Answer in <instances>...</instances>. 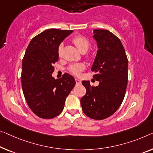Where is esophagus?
I'll list each match as a JSON object with an SVG mask.
<instances>
[{
	"instance_id": "34e87169",
	"label": "esophagus",
	"mask_w": 153,
	"mask_h": 153,
	"mask_svg": "<svg viewBox=\"0 0 153 153\" xmlns=\"http://www.w3.org/2000/svg\"><path fill=\"white\" fill-rule=\"evenodd\" d=\"M76 82L77 84H81V80L77 78H76Z\"/></svg>"
}]
</instances>
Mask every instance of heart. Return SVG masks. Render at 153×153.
<instances>
[{"label": "heart", "mask_w": 153, "mask_h": 153, "mask_svg": "<svg viewBox=\"0 0 153 153\" xmlns=\"http://www.w3.org/2000/svg\"><path fill=\"white\" fill-rule=\"evenodd\" d=\"M73 42L75 44V45L77 47V49L80 52L82 51H86L88 48L90 47V42L88 41L85 37L84 36H76L74 39H73ZM63 47V44H60V46L58 47V53L60 55L61 51H62ZM84 69V65L82 63H77L71 65L69 68V70L70 72L75 75H79L80 74L82 71Z\"/></svg>", "instance_id": "heart-1"}]
</instances>
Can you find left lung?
I'll return each mask as SVG.
<instances>
[{
  "label": "left lung",
  "mask_w": 153,
  "mask_h": 153,
  "mask_svg": "<svg viewBox=\"0 0 153 153\" xmlns=\"http://www.w3.org/2000/svg\"><path fill=\"white\" fill-rule=\"evenodd\" d=\"M93 38L97 51L91 71L100 82L91 86L89 81L82 82L86 95L80 100L84 114L93 120L110 117L119 108L126 93L128 83V59L120 40L111 31L94 29Z\"/></svg>",
  "instance_id": "1"
}]
</instances>
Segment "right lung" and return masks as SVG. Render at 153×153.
Returning a JSON list of instances; mask_svg holds the SVG:
<instances>
[{
	"instance_id": "obj_1",
	"label": "right lung",
	"mask_w": 153,
	"mask_h": 153,
	"mask_svg": "<svg viewBox=\"0 0 153 153\" xmlns=\"http://www.w3.org/2000/svg\"><path fill=\"white\" fill-rule=\"evenodd\" d=\"M73 30L50 29L29 42L22 62L21 82L25 98L39 117L51 119L62 113L65 100L76 85L74 77L65 74L52 76L53 64L59 58L58 47Z\"/></svg>"
}]
</instances>
